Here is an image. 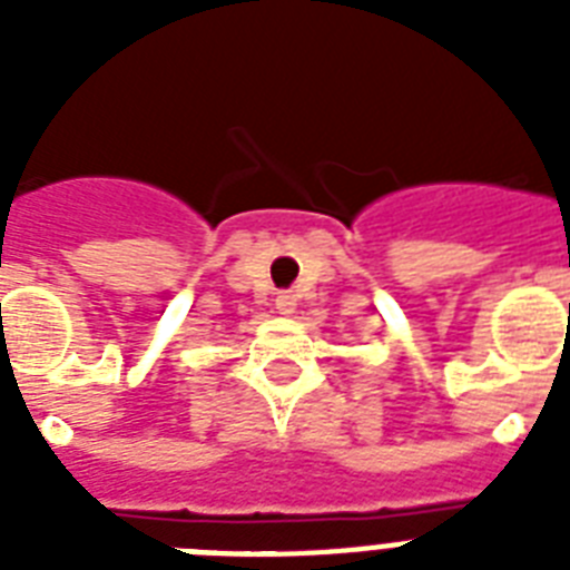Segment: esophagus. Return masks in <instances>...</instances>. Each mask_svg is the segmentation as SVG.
I'll use <instances>...</instances> for the list:
<instances>
[{
	"mask_svg": "<svg viewBox=\"0 0 570 570\" xmlns=\"http://www.w3.org/2000/svg\"><path fill=\"white\" fill-rule=\"evenodd\" d=\"M277 311L293 313L295 311V295H289V293L277 295Z\"/></svg>",
	"mask_w": 570,
	"mask_h": 570,
	"instance_id": "1",
	"label": "esophagus"
}]
</instances>
